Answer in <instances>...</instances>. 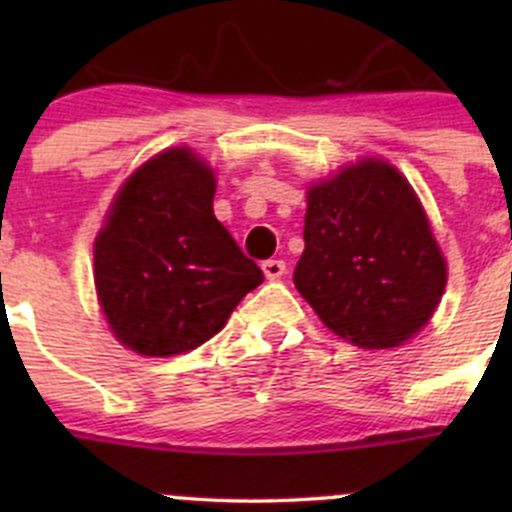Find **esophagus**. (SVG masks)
I'll return each instance as SVG.
<instances>
[{
    "instance_id": "34e87169",
    "label": "esophagus",
    "mask_w": 512,
    "mask_h": 512,
    "mask_svg": "<svg viewBox=\"0 0 512 512\" xmlns=\"http://www.w3.org/2000/svg\"><path fill=\"white\" fill-rule=\"evenodd\" d=\"M285 262L282 260H267L262 262V272H265L267 280H280L282 275H285Z\"/></svg>"
}]
</instances>
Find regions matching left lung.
Segmentation results:
<instances>
[{
    "instance_id": "1",
    "label": "left lung",
    "mask_w": 512,
    "mask_h": 512,
    "mask_svg": "<svg viewBox=\"0 0 512 512\" xmlns=\"http://www.w3.org/2000/svg\"><path fill=\"white\" fill-rule=\"evenodd\" d=\"M446 277L423 205L391 163L361 158L307 190L294 287L337 337L399 347L433 317Z\"/></svg>"
}]
</instances>
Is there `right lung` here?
<instances>
[{
  "instance_id": "right-lung-1",
  "label": "right lung",
  "mask_w": 512,
  "mask_h": 512,
  "mask_svg": "<svg viewBox=\"0 0 512 512\" xmlns=\"http://www.w3.org/2000/svg\"><path fill=\"white\" fill-rule=\"evenodd\" d=\"M215 173L168 148L123 183L94 245L101 312L123 347L173 356L208 342L265 275L213 213Z\"/></svg>"
}]
</instances>
